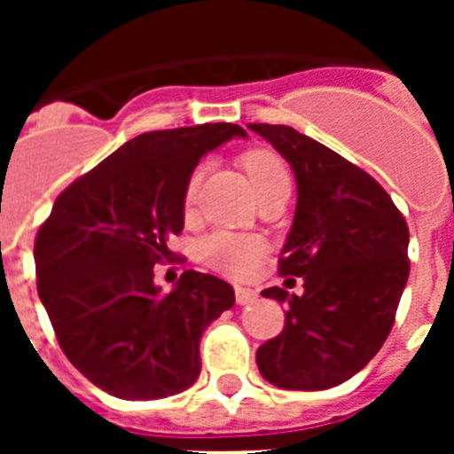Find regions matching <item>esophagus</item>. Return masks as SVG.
<instances>
[{
	"instance_id": "obj_1",
	"label": "esophagus",
	"mask_w": 454,
	"mask_h": 454,
	"mask_svg": "<svg viewBox=\"0 0 454 454\" xmlns=\"http://www.w3.org/2000/svg\"><path fill=\"white\" fill-rule=\"evenodd\" d=\"M256 300V291L246 286H236V304L246 307V304H252Z\"/></svg>"
}]
</instances>
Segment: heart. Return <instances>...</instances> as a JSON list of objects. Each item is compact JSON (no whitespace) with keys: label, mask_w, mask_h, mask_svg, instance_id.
Listing matches in <instances>:
<instances>
[{"label":"heart","mask_w":454,"mask_h":454,"mask_svg":"<svg viewBox=\"0 0 454 454\" xmlns=\"http://www.w3.org/2000/svg\"><path fill=\"white\" fill-rule=\"evenodd\" d=\"M247 177L254 186L256 195L262 198L275 188L291 186V175L279 154L270 150H252L243 156ZM204 168H198L188 177L186 192H184V204L192 207L198 200L200 186H202ZM266 256V243L262 239L250 234H227L218 231L211 234L200 243V259L214 270L224 272L230 277H247L254 272V268L262 263Z\"/></svg>","instance_id":"b5f03b06"}]
</instances>
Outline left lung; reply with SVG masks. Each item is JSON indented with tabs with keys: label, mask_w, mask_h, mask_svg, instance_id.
I'll return each instance as SVG.
<instances>
[{
	"label": "left lung",
	"mask_w": 454,
	"mask_h": 454,
	"mask_svg": "<svg viewBox=\"0 0 454 454\" xmlns=\"http://www.w3.org/2000/svg\"><path fill=\"white\" fill-rule=\"evenodd\" d=\"M284 156L298 204L279 275L302 277V295L262 291L286 304L284 330L256 350L268 382L323 391L350 380L380 352L409 277V230L375 179L286 124H247Z\"/></svg>",
	"instance_id": "8db88e82"
}]
</instances>
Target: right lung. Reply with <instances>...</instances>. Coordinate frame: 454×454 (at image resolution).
Returning <instances> with one entry per match:
<instances>
[{"instance_id": "add662e5", "label": "right lung", "mask_w": 454, "mask_h": 454, "mask_svg": "<svg viewBox=\"0 0 454 454\" xmlns=\"http://www.w3.org/2000/svg\"><path fill=\"white\" fill-rule=\"evenodd\" d=\"M247 138L215 122L147 131L127 140L59 195L35 236L38 298L61 350L108 395L159 400L202 371L200 339L234 307V288L186 270L168 293L154 263L184 230L188 177L207 152Z\"/></svg>"}]
</instances>
